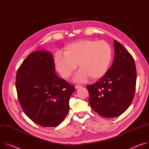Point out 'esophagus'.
Here are the masks:
<instances>
[{"label": "esophagus", "instance_id": "esophagus-1", "mask_svg": "<svg viewBox=\"0 0 149 149\" xmlns=\"http://www.w3.org/2000/svg\"><path fill=\"white\" fill-rule=\"evenodd\" d=\"M82 87V86H81V85H75V88L77 89H79V88H81Z\"/></svg>", "mask_w": 149, "mask_h": 149}]
</instances>
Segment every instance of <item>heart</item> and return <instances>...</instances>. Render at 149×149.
Returning a JSON list of instances; mask_svg holds the SVG:
<instances>
[{"mask_svg":"<svg viewBox=\"0 0 149 149\" xmlns=\"http://www.w3.org/2000/svg\"><path fill=\"white\" fill-rule=\"evenodd\" d=\"M64 56L57 52L54 56L55 67L61 76L69 79L78 64L80 68L73 78L76 82L82 83L89 77L97 79L107 72L112 58L110 45L104 41L80 40L66 45Z\"/></svg>","mask_w":149,"mask_h":149,"instance_id":"1","label":"heart"}]
</instances>
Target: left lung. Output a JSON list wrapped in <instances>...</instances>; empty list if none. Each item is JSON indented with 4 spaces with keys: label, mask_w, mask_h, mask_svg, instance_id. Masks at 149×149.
Instances as JSON below:
<instances>
[{
    "label": "left lung",
    "mask_w": 149,
    "mask_h": 149,
    "mask_svg": "<svg viewBox=\"0 0 149 149\" xmlns=\"http://www.w3.org/2000/svg\"><path fill=\"white\" fill-rule=\"evenodd\" d=\"M115 56L110 69L95 84L88 85L92 108L105 118L124 113L133 100L136 85V68L133 57L114 40Z\"/></svg>",
    "instance_id": "left-lung-1"
}]
</instances>
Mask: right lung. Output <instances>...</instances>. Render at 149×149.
Instances as JSON below:
<instances>
[{
  "instance_id": "right-lung-1",
  "label": "right lung",
  "mask_w": 149,
  "mask_h": 149,
  "mask_svg": "<svg viewBox=\"0 0 149 149\" xmlns=\"http://www.w3.org/2000/svg\"><path fill=\"white\" fill-rule=\"evenodd\" d=\"M53 54L38 50L29 54L16 76L20 105L35 123L45 127L59 125L69 109L75 88L55 73Z\"/></svg>"
}]
</instances>
